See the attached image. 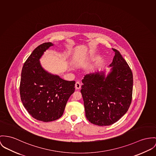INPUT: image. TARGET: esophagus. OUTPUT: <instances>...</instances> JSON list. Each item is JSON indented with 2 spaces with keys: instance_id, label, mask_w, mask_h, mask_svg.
<instances>
[{
  "instance_id": "1",
  "label": "esophagus",
  "mask_w": 156,
  "mask_h": 156,
  "mask_svg": "<svg viewBox=\"0 0 156 156\" xmlns=\"http://www.w3.org/2000/svg\"><path fill=\"white\" fill-rule=\"evenodd\" d=\"M81 85L80 84V83L79 81H77L76 83V84H75V88H76V89L79 90V89L81 88Z\"/></svg>"
}]
</instances>
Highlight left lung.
<instances>
[{"label":"left lung","instance_id":"obj_1","mask_svg":"<svg viewBox=\"0 0 156 156\" xmlns=\"http://www.w3.org/2000/svg\"><path fill=\"white\" fill-rule=\"evenodd\" d=\"M115 55L110 72L86 75L81 92L87 120L98 126L113 124L126 113L132 98L133 75L120 52L112 48Z\"/></svg>","mask_w":156,"mask_h":156}]
</instances>
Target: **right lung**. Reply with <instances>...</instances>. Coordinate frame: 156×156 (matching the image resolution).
<instances>
[{"label":"right lung","instance_id":"1","mask_svg":"<svg viewBox=\"0 0 156 156\" xmlns=\"http://www.w3.org/2000/svg\"><path fill=\"white\" fill-rule=\"evenodd\" d=\"M53 45L44 43L33 50L24 63L20 85L24 108L33 118L44 122L60 118L75 90V81H65L41 67L39 59Z\"/></svg>","mask_w":156,"mask_h":156}]
</instances>
